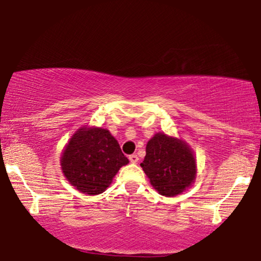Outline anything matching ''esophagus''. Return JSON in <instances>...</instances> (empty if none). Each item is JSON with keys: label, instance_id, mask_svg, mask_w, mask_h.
Masks as SVG:
<instances>
[{"label": "esophagus", "instance_id": "obj_1", "mask_svg": "<svg viewBox=\"0 0 261 261\" xmlns=\"http://www.w3.org/2000/svg\"><path fill=\"white\" fill-rule=\"evenodd\" d=\"M139 160V156L137 154H130L129 155V162L133 163V164H137Z\"/></svg>", "mask_w": 261, "mask_h": 261}]
</instances>
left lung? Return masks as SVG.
Returning <instances> with one entry per match:
<instances>
[{
    "label": "left lung",
    "mask_w": 261,
    "mask_h": 261,
    "mask_svg": "<svg viewBox=\"0 0 261 261\" xmlns=\"http://www.w3.org/2000/svg\"><path fill=\"white\" fill-rule=\"evenodd\" d=\"M152 187L172 197L191 185L196 174L195 156L187 145L165 134H155L146 146L141 164Z\"/></svg>",
    "instance_id": "left-lung-1"
}]
</instances>
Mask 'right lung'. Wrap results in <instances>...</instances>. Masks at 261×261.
I'll use <instances>...</instances> for the list:
<instances>
[{"mask_svg": "<svg viewBox=\"0 0 261 261\" xmlns=\"http://www.w3.org/2000/svg\"><path fill=\"white\" fill-rule=\"evenodd\" d=\"M128 159L119 142L103 128H81L70 139L62 156V169L77 190L102 194Z\"/></svg>", "mask_w": 261, "mask_h": 261, "instance_id": "right-lung-1", "label": "right lung"}]
</instances>
